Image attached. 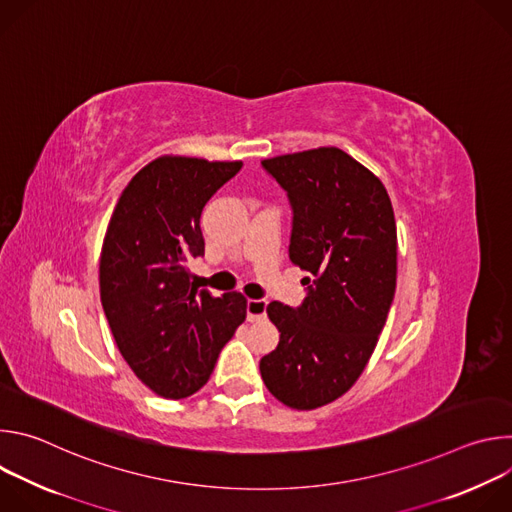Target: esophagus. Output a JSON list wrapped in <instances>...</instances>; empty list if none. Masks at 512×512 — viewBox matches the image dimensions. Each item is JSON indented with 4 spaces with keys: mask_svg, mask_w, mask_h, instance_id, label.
Wrapping results in <instances>:
<instances>
[{
    "mask_svg": "<svg viewBox=\"0 0 512 512\" xmlns=\"http://www.w3.org/2000/svg\"><path fill=\"white\" fill-rule=\"evenodd\" d=\"M267 302L265 300H247V320L257 322L265 316Z\"/></svg>",
    "mask_w": 512,
    "mask_h": 512,
    "instance_id": "1",
    "label": "esophagus"
}]
</instances>
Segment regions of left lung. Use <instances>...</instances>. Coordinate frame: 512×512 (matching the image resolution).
<instances>
[{"label":"left lung","mask_w":512,"mask_h":512,"mask_svg":"<svg viewBox=\"0 0 512 512\" xmlns=\"http://www.w3.org/2000/svg\"><path fill=\"white\" fill-rule=\"evenodd\" d=\"M291 208L289 259L306 298L267 306L277 348L259 360L269 393L316 409L346 393L377 346L395 298L397 227L381 180L338 148L261 162Z\"/></svg>","instance_id":"obj_1"}]
</instances>
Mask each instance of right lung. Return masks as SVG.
<instances>
[{"label":"right lung","instance_id":"right-lung-1","mask_svg":"<svg viewBox=\"0 0 512 512\" xmlns=\"http://www.w3.org/2000/svg\"><path fill=\"white\" fill-rule=\"evenodd\" d=\"M241 162L158 158L125 186L103 241L101 304L135 377L166 399L196 393L247 316V300L198 289L200 214Z\"/></svg>","mask_w":512,"mask_h":512}]
</instances>
